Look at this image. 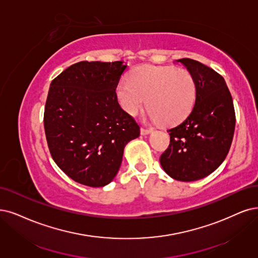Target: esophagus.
<instances>
[{
    "instance_id": "34e87169",
    "label": "esophagus",
    "mask_w": 258,
    "mask_h": 258,
    "mask_svg": "<svg viewBox=\"0 0 258 258\" xmlns=\"http://www.w3.org/2000/svg\"><path fill=\"white\" fill-rule=\"evenodd\" d=\"M152 132H153V130H152V128H144V127H142V128L140 130V134L145 136V135L151 134Z\"/></svg>"
}]
</instances>
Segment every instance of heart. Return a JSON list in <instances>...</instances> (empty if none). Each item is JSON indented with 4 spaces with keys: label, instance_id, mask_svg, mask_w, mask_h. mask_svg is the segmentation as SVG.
Masks as SVG:
<instances>
[{
    "label": "heart",
    "instance_id": "b5f03b06",
    "mask_svg": "<svg viewBox=\"0 0 258 258\" xmlns=\"http://www.w3.org/2000/svg\"><path fill=\"white\" fill-rule=\"evenodd\" d=\"M117 97L131 116H136L148 103L152 120L172 125L191 111L197 84L192 74L185 69L141 66L131 73L128 80L118 84Z\"/></svg>",
    "mask_w": 258,
    "mask_h": 258
}]
</instances>
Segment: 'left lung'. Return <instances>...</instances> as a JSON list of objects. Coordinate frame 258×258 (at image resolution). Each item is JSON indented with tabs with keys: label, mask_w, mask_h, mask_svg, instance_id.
I'll list each match as a JSON object with an SVG mask.
<instances>
[{
	"label": "left lung",
	"mask_w": 258,
	"mask_h": 258,
	"mask_svg": "<svg viewBox=\"0 0 258 258\" xmlns=\"http://www.w3.org/2000/svg\"><path fill=\"white\" fill-rule=\"evenodd\" d=\"M176 61L195 78L197 98L186 119L168 130L170 145L159 161L172 178L194 182L213 173L225 159L234 136L235 109L220 74L194 59Z\"/></svg>",
	"instance_id": "8db88e82"
}]
</instances>
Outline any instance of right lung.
I'll list each match as a JSON object with an SVG mask.
<instances>
[{
	"instance_id": "obj_1",
	"label": "right lung",
	"mask_w": 258,
	"mask_h": 258,
	"mask_svg": "<svg viewBox=\"0 0 258 258\" xmlns=\"http://www.w3.org/2000/svg\"><path fill=\"white\" fill-rule=\"evenodd\" d=\"M126 67L123 61H80L51 83L43 117L47 146L56 165L85 186L109 184L124 148L140 135L117 99Z\"/></svg>"
}]
</instances>
